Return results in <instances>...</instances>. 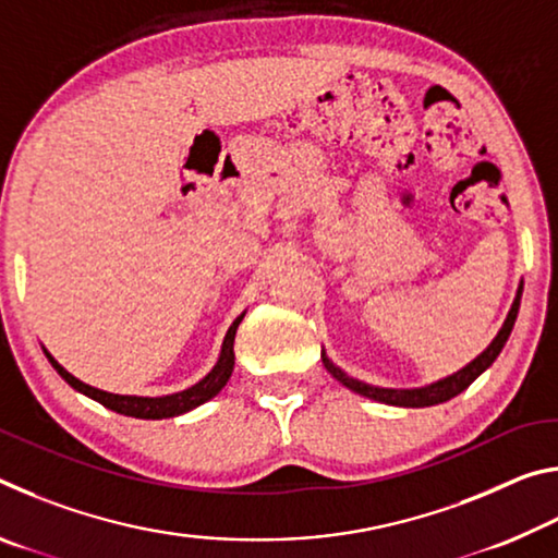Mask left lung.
Instances as JSON below:
<instances>
[{
	"label": "left lung",
	"instance_id": "obj_1",
	"mask_svg": "<svg viewBox=\"0 0 558 558\" xmlns=\"http://www.w3.org/2000/svg\"><path fill=\"white\" fill-rule=\"evenodd\" d=\"M522 288H524V282L519 280V288H517L512 307H509L502 327H499V332L495 335L493 342L487 344L483 354H477L470 364L462 366V369H458L456 374L442 376V379L426 384V386H418V389H386V386H374V384L359 381V379H354V376H349L344 369H339L332 359L327 356L325 349H323V364H325V369L332 374L339 384L347 386L349 391H354L359 396H366V399H372V401H379V403H386V405H399V409H426V405L446 403L450 399H456L458 393L465 391L480 374L487 372L489 366H493L495 359L499 356V352H502V347L507 344V339H509V335H512V327L517 323L519 302H522Z\"/></svg>",
	"mask_w": 558,
	"mask_h": 558
}]
</instances>
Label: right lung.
<instances>
[{
  "label": "right lung",
  "mask_w": 558,
  "mask_h": 558,
  "mask_svg": "<svg viewBox=\"0 0 558 558\" xmlns=\"http://www.w3.org/2000/svg\"><path fill=\"white\" fill-rule=\"evenodd\" d=\"M243 317H245V313L235 317L233 325L229 327V332H226L223 344H221V354H219V359H216L214 369L206 374L202 381L189 386V389L177 391V393H167V396H130V393H110V391L96 389V386L75 379L71 372H65L63 366L49 354V349H46V347H44V354L51 362L53 369L61 374V379L65 384L73 386V389L78 393L88 396V399L102 403L110 411L122 413V415H132V418H145V421L174 418V415H182L186 411L196 409V405H202L209 399H214V396L223 389L226 381L231 379L233 362H235L233 339H235V329H239Z\"/></svg>",
  "instance_id": "obj_1"
}]
</instances>
